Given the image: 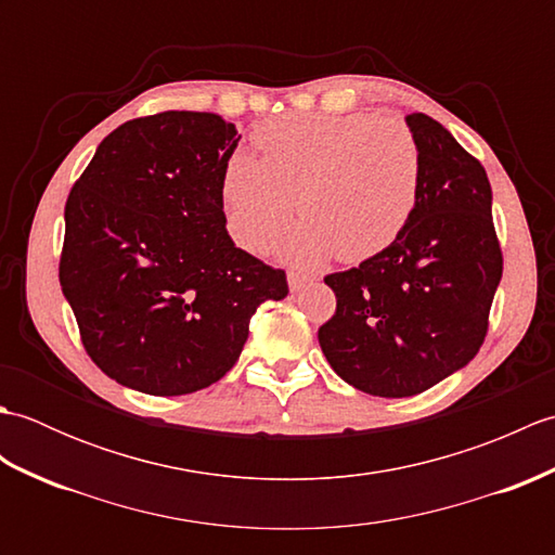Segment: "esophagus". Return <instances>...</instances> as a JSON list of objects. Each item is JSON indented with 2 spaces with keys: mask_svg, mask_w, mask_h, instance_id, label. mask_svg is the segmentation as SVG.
I'll return each mask as SVG.
<instances>
[{
  "mask_svg": "<svg viewBox=\"0 0 555 555\" xmlns=\"http://www.w3.org/2000/svg\"><path fill=\"white\" fill-rule=\"evenodd\" d=\"M312 281V276L310 274H302V271H288V288L293 291V293H298V291H302L305 286H308Z\"/></svg>",
  "mask_w": 555,
  "mask_h": 555,
  "instance_id": "1",
  "label": "esophagus"
}]
</instances>
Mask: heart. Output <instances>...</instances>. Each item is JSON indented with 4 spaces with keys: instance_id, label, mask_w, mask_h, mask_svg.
Listing matches in <instances>:
<instances>
[{
    "instance_id": "heart-1",
    "label": "heart",
    "mask_w": 555,
    "mask_h": 555,
    "mask_svg": "<svg viewBox=\"0 0 555 555\" xmlns=\"http://www.w3.org/2000/svg\"><path fill=\"white\" fill-rule=\"evenodd\" d=\"M262 157L235 150L221 176L229 231L262 250L298 207L302 223L279 255L317 264L328 255L362 262L384 253L412 217L422 157L403 121L374 114H286L255 128Z\"/></svg>"
}]
</instances>
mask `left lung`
I'll return each mask as SVG.
<instances>
[{
  "instance_id": "obj_1",
  "label": "left lung",
  "mask_w": 555,
  "mask_h": 555,
  "mask_svg": "<svg viewBox=\"0 0 555 555\" xmlns=\"http://www.w3.org/2000/svg\"><path fill=\"white\" fill-rule=\"evenodd\" d=\"M422 157L403 233L328 274L336 314L320 326L332 370L358 391L408 398L463 370L485 344L503 257L481 164L427 114H408Z\"/></svg>"
}]
</instances>
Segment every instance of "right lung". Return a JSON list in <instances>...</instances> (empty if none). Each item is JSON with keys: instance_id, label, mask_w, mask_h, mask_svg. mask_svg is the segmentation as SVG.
Masks as SVG:
<instances>
[{"instance_id": "right-lung-1", "label": "right lung", "mask_w": 555, "mask_h": 555, "mask_svg": "<svg viewBox=\"0 0 555 555\" xmlns=\"http://www.w3.org/2000/svg\"><path fill=\"white\" fill-rule=\"evenodd\" d=\"M238 128L164 112L102 140L70 191L59 284L92 362L121 386L183 396L227 374L286 274L235 247L221 176Z\"/></svg>"}]
</instances>
